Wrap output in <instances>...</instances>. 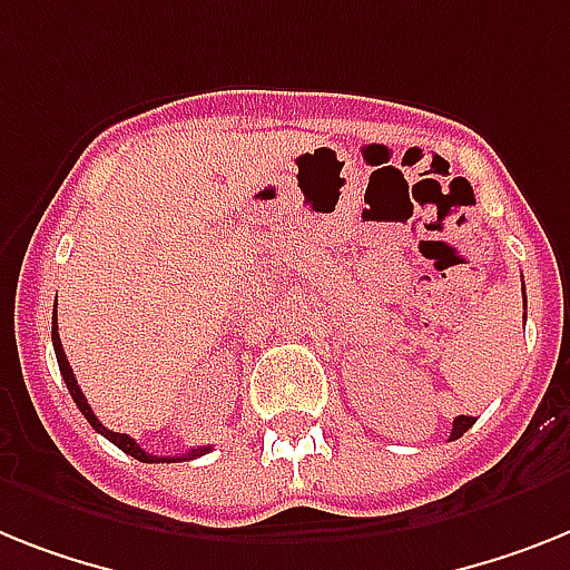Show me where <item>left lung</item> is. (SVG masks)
Wrapping results in <instances>:
<instances>
[{
	"label": "left lung",
	"instance_id": "left-lung-1",
	"mask_svg": "<svg viewBox=\"0 0 570 570\" xmlns=\"http://www.w3.org/2000/svg\"><path fill=\"white\" fill-rule=\"evenodd\" d=\"M524 308H528V299H524ZM474 425V420L472 416H458V420H454V428H451V440H458V436H463L465 431H469V428Z\"/></svg>",
	"mask_w": 570,
	"mask_h": 570
}]
</instances>
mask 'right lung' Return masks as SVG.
<instances>
[{
	"label": "right lung",
	"instance_id": "obj_1",
	"mask_svg": "<svg viewBox=\"0 0 570 570\" xmlns=\"http://www.w3.org/2000/svg\"><path fill=\"white\" fill-rule=\"evenodd\" d=\"M58 308V305H55ZM51 343H55V355H58V366H60V375H63L66 381V387H69V393H72L75 404H78V411L87 416V422L92 428H96L98 434H105L107 440H110L112 445H119L125 454H130V458L136 460H142V463H171L174 458H157V454H148L145 449H139V443L136 440H130L127 434H116V431H110V428H105L101 422H98V416L92 413V407L87 404V399H83L81 387H78V381H75V373H72V366H69V361H66V352H63V343H60V335H58V312L51 314ZM209 451V445H204V449H191L189 454H183V458L177 460H191V458H200V454H206Z\"/></svg>",
	"mask_w": 570,
	"mask_h": 570
}]
</instances>
